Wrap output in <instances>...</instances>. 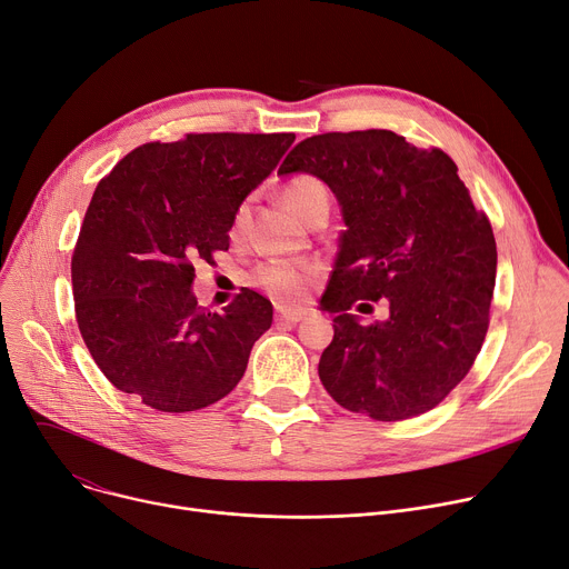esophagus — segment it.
<instances>
[{
    "instance_id": "34e87169",
    "label": "esophagus",
    "mask_w": 569,
    "mask_h": 569,
    "mask_svg": "<svg viewBox=\"0 0 569 569\" xmlns=\"http://www.w3.org/2000/svg\"><path fill=\"white\" fill-rule=\"evenodd\" d=\"M307 318V311L302 309H277V322H288V325H297Z\"/></svg>"
}]
</instances>
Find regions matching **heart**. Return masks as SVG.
I'll return each instance as SVG.
<instances>
[{
    "label": "heart",
    "instance_id": "b5f03b06",
    "mask_svg": "<svg viewBox=\"0 0 569 569\" xmlns=\"http://www.w3.org/2000/svg\"><path fill=\"white\" fill-rule=\"evenodd\" d=\"M281 200L288 209H292V212L302 219H307L316 207L330 202L325 184L313 174H295L286 179L281 187ZM244 214H247V204H239L234 214V228L242 226ZM316 274H318V267L309 262H267L258 267L253 279L262 290L277 297L279 302H297L307 292Z\"/></svg>",
    "mask_w": 569,
    "mask_h": 569
}]
</instances>
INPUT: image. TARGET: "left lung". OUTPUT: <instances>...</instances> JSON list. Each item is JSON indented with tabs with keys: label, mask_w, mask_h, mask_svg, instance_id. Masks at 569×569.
<instances>
[{
	"label": "left lung",
	"mask_w": 569,
	"mask_h": 569,
	"mask_svg": "<svg viewBox=\"0 0 569 569\" xmlns=\"http://www.w3.org/2000/svg\"><path fill=\"white\" fill-rule=\"evenodd\" d=\"M457 170L442 149L385 129L311 136L279 168L316 174L341 204L346 230L320 300L335 339L318 376L339 406L378 422L436 408L489 330L496 239ZM378 299L391 309L385 321L349 313Z\"/></svg>",
	"instance_id": "8db88e82"
}]
</instances>
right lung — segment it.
Returning <instances> with one entry per match:
<instances>
[{
  "label": "right lung",
  "instance_id": "add662e5",
  "mask_svg": "<svg viewBox=\"0 0 569 569\" xmlns=\"http://www.w3.org/2000/svg\"><path fill=\"white\" fill-rule=\"evenodd\" d=\"M295 133H187L144 142L106 174L71 258L76 320L103 376L161 412L217 403L242 380L272 305L242 288L198 307L193 262L228 251L242 200Z\"/></svg>",
  "mask_w": 569,
  "mask_h": 569
}]
</instances>
